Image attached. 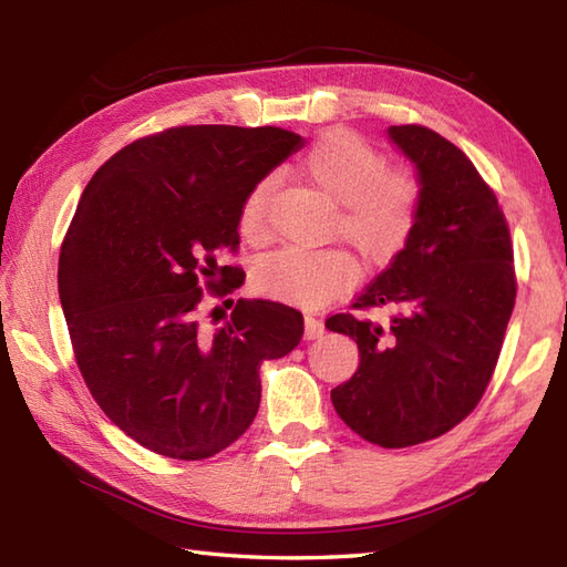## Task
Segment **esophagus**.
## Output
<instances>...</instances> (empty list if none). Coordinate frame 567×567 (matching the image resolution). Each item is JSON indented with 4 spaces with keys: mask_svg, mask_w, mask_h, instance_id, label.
<instances>
[{
    "mask_svg": "<svg viewBox=\"0 0 567 567\" xmlns=\"http://www.w3.org/2000/svg\"><path fill=\"white\" fill-rule=\"evenodd\" d=\"M323 331H327V327H323V321H319L315 317H305V339L307 341L319 339Z\"/></svg>",
    "mask_w": 567,
    "mask_h": 567,
    "instance_id": "esophagus-1",
    "label": "esophagus"
}]
</instances>
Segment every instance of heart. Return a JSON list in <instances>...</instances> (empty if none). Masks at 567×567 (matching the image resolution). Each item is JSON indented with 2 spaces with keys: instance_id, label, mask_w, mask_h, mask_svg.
Masks as SVG:
<instances>
[{
  "instance_id": "1",
  "label": "heart",
  "mask_w": 567,
  "mask_h": 567,
  "mask_svg": "<svg viewBox=\"0 0 567 567\" xmlns=\"http://www.w3.org/2000/svg\"><path fill=\"white\" fill-rule=\"evenodd\" d=\"M302 173L323 195L339 202L336 231L368 265H388L406 248L424 207V183L404 165H388L382 151L355 131L321 134L302 161ZM272 183L248 189L238 209V231L248 244L270 236L268 204ZM355 280V260L343 248L287 246L258 260L256 292L297 307H321Z\"/></svg>"
}]
</instances>
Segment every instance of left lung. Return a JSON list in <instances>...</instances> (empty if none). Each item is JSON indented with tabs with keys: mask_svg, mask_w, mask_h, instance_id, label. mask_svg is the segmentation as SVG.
I'll use <instances>...</instances> for the list:
<instances>
[{
	"mask_svg": "<svg viewBox=\"0 0 567 567\" xmlns=\"http://www.w3.org/2000/svg\"><path fill=\"white\" fill-rule=\"evenodd\" d=\"M416 163L424 207L406 248L327 319L358 343L355 375L331 390L360 439L406 449L461 424L483 400L516 299L509 224L467 155L419 124L390 126ZM390 306V324L362 317Z\"/></svg>",
	"mask_w": 567,
	"mask_h": 567,
	"instance_id": "obj_1",
	"label": "left lung"
}]
</instances>
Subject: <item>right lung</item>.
I'll use <instances>...</instances> for the list:
<instances>
[{"instance_id":"add662e5","label":"right lung","mask_w":567,"mask_h":567,"mask_svg":"<svg viewBox=\"0 0 567 567\" xmlns=\"http://www.w3.org/2000/svg\"><path fill=\"white\" fill-rule=\"evenodd\" d=\"M299 146L275 126H173L128 143L84 187L60 248V305L94 402L143 449L175 461L228 449L258 414L262 360L302 341L297 309L234 305L246 272L221 262L238 250L248 189ZM207 298L235 307L214 330Z\"/></svg>"}]
</instances>
